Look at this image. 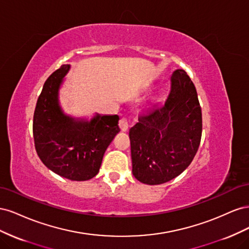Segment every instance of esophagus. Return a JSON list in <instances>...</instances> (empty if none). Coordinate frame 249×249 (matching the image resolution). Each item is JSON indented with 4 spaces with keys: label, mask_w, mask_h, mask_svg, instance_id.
I'll return each mask as SVG.
<instances>
[{
    "label": "esophagus",
    "mask_w": 249,
    "mask_h": 249,
    "mask_svg": "<svg viewBox=\"0 0 249 249\" xmlns=\"http://www.w3.org/2000/svg\"><path fill=\"white\" fill-rule=\"evenodd\" d=\"M130 124H131V120L127 118V117H123L122 119L119 120V127H120V130H122L123 132L127 131Z\"/></svg>",
    "instance_id": "1"
}]
</instances>
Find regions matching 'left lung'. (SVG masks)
<instances>
[{"mask_svg": "<svg viewBox=\"0 0 249 249\" xmlns=\"http://www.w3.org/2000/svg\"><path fill=\"white\" fill-rule=\"evenodd\" d=\"M163 105L139 115L131 127L133 175L139 182L160 185L179 176L200 144L202 118L197 92L184 70L173 72Z\"/></svg>", "mask_w": 249, "mask_h": 249, "instance_id": "left-lung-1", "label": "left lung"}]
</instances>
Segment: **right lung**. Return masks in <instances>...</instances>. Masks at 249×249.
I'll return each mask as SVG.
<instances>
[{"instance_id":"1","label":"right lung","mask_w":249,"mask_h":249,"mask_svg":"<svg viewBox=\"0 0 249 249\" xmlns=\"http://www.w3.org/2000/svg\"><path fill=\"white\" fill-rule=\"evenodd\" d=\"M70 67L61 65L44 82L34 111V144L52 171L71 180H87L99 173L105 152L120 131L119 116L97 114L83 122L64 115L58 90Z\"/></svg>"}]
</instances>
